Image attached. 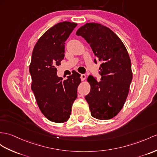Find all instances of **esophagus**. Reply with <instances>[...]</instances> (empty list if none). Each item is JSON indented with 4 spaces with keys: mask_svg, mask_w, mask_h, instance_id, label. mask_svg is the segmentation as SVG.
<instances>
[{
    "mask_svg": "<svg viewBox=\"0 0 157 157\" xmlns=\"http://www.w3.org/2000/svg\"><path fill=\"white\" fill-rule=\"evenodd\" d=\"M81 80H82V81H85V78H86V75H84V74H82V75H81Z\"/></svg>",
    "mask_w": 157,
    "mask_h": 157,
    "instance_id": "esophagus-1",
    "label": "esophagus"
}]
</instances>
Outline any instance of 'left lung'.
Returning a JSON list of instances; mask_svg holds the SVG:
<instances>
[{
  "label": "left lung",
  "instance_id": "left-lung-1",
  "mask_svg": "<svg viewBox=\"0 0 157 157\" xmlns=\"http://www.w3.org/2000/svg\"><path fill=\"white\" fill-rule=\"evenodd\" d=\"M76 34L86 40L96 58L102 62L99 68L101 81L92 75L87 78L90 91L85 99L91 115L99 120L110 119L123 107L132 79L127 50L113 30L101 24L86 23Z\"/></svg>",
  "mask_w": 157,
  "mask_h": 157
}]
</instances>
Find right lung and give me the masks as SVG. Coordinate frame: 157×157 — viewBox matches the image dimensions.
I'll list each match as a JSON object with an SVG mask.
<instances>
[{
    "label": "right lung",
    "instance_id": "add662e5",
    "mask_svg": "<svg viewBox=\"0 0 157 157\" xmlns=\"http://www.w3.org/2000/svg\"><path fill=\"white\" fill-rule=\"evenodd\" d=\"M77 24L64 21L47 30L34 46L30 64L31 89L44 116L55 123H64L70 118L77 97L81 75L75 71L67 79L58 77L56 67L64 56V42Z\"/></svg>",
    "mask_w": 157,
    "mask_h": 157
}]
</instances>
